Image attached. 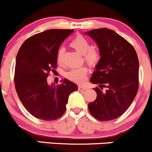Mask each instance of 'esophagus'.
I'll return each instance as SVG.
<instances>
[{"instance_id":"esophagus-1","label":"esophagus","mask_w":152,"mask_h":152,"mask_svg":"<svg viewBox=\"0 0 152 152\" xmlns=\"http://www.w3.org/2000/svg\"><path fill=\"white\" fill-rule=\"evenodd\" d=\"M87 87L86 86H78V89L80 90V91H84V90H86L87 89Z\"/></svg>"}]
</instances>
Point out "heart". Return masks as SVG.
Returning <instances> with one entry per match:
<instances>
[{"mask_svg":"<svg viewBox=\"0 0 152 152\" xmlns=\"http://www.w3.org/2000/svg\"><path fill=\"white\" fill-rule=\"evenodd\" d=\"M71 46L75 49L78 52L83 54L84 59L91 66L97 65L100 58V52L94 48H91V43L86 37L78 35L75 37L71 42ZM64 48H60L57 53V61L58 63L62 62ZM88 72L86 66H81L74 68L66 73V77L69 80L75 83H82Z\"/></svg>","mask_w":152,"mask_h":152,"instance_id":"heart-1","label":"heart"}]
</instances>
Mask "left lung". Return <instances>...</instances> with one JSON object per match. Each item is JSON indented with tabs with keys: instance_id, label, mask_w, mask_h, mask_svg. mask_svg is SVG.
Listing matches in <instances>:
<instances>
[{
	"instance_id": "left-lung-1",
	"label": "left lung",
	"mask_w": 152,
	"mask_h": 152,
	"mask_svg": "<svg viewBox=\"0 0 152 152\" xmlns=\"http://www.w3.org/2000/svg\"><path fill=\"white\" fill-rule=\"evenodd\" d=\"M85 34L95 41L100 55L90 82L108 88L105 93L94 88L97 97L88 103V110L98 121L115 120L127 110L137 93V55L132 44L112 29L97 28Z\"/></svg>"
}]
</instances>
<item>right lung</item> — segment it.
Listing matches in <instances>:
<instances>
[{
    "instance_id": "add662e5",
    "label": "right lung",
    "mask_w": 152,
    "mask_h": 152,
    "mask_svg": "<svg viewBox=\"0 0 152 152\" xmlns=\"http://www.w3.org/2000/svg\"><path fill=\"white\" fill-rule=\"evenodd\" d=\"M73 29H49L23 42L16 57L15 86L27 111L34 118L55 121L65 112L68 97L77 86L64 79L55 86L48 85L51 71L57 69V53Z\"/></svg>"
}]
</instances>
